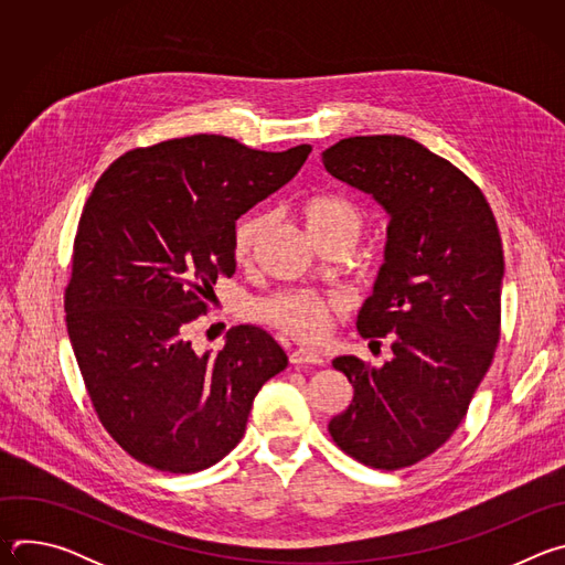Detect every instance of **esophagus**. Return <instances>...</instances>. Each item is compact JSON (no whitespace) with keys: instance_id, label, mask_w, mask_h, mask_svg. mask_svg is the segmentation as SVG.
Returning a JSON list of instances; mask_svg holds the SVG:
<instances>
[{"instance_id":"34e87169","label":"esophagus","mask_w":565,"mask_h":565,"mask_svg":"<svg viewBox=\"0 0 565 565\" xmlns=\"http://www.w3.org/2000/svg\"><path fill=\"white\" fill-rule=\"evenodd\" d=\"M292 364H324V358H321L319 351L315 349H297L290 353Z\"/></svg>"}]
</instances>
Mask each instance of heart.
<instances>
[{
	"label": "heart",
	"mask_w": 565,
	"mask_h": 565,
	"mask_svg": "<svg viewBox=\"0 0 565 565\" xmlns=\"http://www.w3.org/2000/svg\"><path fill=\"white\" fill-rule=\"evenodd\" d=\"M301 218L312 241L329 234H338V232H349L358 238L362 232L360 210L351 201L333 194H321L303 201ZM257 230H259L257 216L244 218L236 225L234 257L238 262H244L250 255ZM340 306H342L340 299L321 297L310 290H288L259 301L255 306V312L257 317L268 321V324L290 333L292 338L303 342H315L319 338H324V333L329 331L331 310Z\"/></svg>",
	"instance_id": "obj_1"
}]
</instances>
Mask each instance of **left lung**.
<instances>
[{
	"label": "left lung",
	"mask_w": 565,
	"mask_h": 565,
	"mask_svg": "<svg viewBox=\"0 0 565 565\" xmlns=\"http://www.w3.org/2000/svg\"><path fill=\"white\" fill-rule=\"evenodd\" d=\"M338 181L386 214L384 262L358 312L362 338L391 335L393 360L338 355L353 402L333 440L375 469L409 467L462 423L501 335V236L482 192L407 136H353L321 153Z\"/></svg>",
	"instance_id": "1"
}]
</instances>
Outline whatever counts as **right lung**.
I'll use <instances>...</instances> for the list:
<instances>
[{
    "instance_id": "1",
    "label": "right lung",
    "mask_w": 565,
    "mask_h": 565,
    "mask_svg": "<svg viewBox=\"0 0 565 565\" xmlns=\"http://www.w3.org/2000/svg\"><path fill=\"white\" fill-rule=\"evenodd\" d=\"M310 145L259 151L196 134L134 149L79 216L64 295L68 340L96 414L136 460L201 471L244 438L253 399L288 366L259 327L199 353L188 327L234 273L236 218L284 188Z\"/></svg>"
}]
</instances>
